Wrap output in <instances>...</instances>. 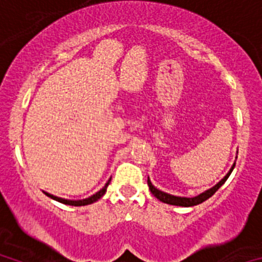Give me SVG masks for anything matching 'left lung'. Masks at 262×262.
Here are the masks:
<instances>
[{
	"label": "left lung",
	"mask_w": 262,
	"mask_h": 262,
	"mask_svg": "<svg viewBox=\"0 0 262 262\" xmlns=\"http://www.w3.org/2000/svg\"><path fill=\"white\" fill-rule=\"evenodd\" d=\"M233 168H235V164L232 165V168H231V170L228 173H227L226 177L222 180L219 184L215 185L214 187H211L210 190L205 191V193L200 194L198 196H194V198H184V196H174V195H170V194H166L164 193V191H160L159 189H156V187L154 186V185L151 184V181L148 180V186H149V190H151V193L154 194L155 196H156L157 200H160L161 202L164 203H168V205H173V206H182V207H190V206H195V205H200V203L205 202L206 200H209L210 196L214 195L215 193H216V190L219 189V187L222 186V185L224 184V182L227 181V178L230 177L231 172L233 170Z\"/></svg>",
	"instance_id": "left-lung-1"
}]
</instances>
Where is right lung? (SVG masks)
I'll return each instance as SVG.
<instances>
[{
	"label": "right lung",
	"mask_w": 262,
	"mask_h": 262,
	"mask_svg": "<svg viewBox=\"0 0 262 262\" xmlns=\"http://www.w3.org/2000/svg\"><path fill=\"white\" fill-rule=\"evenodd\" d=\"M108 184H110V180L107 181V184L103 186V189H101V190L98 191V193H96L94 195L89 196V198H86V200H82V201H68V200H62V198H59V196H55V195H51V194L46 193V195H48L50 198H52V200L57 201V202H61L64 203V205H69V206H86V205H90V203L96 202V201H98L101 196L103 195V194L106 193V189H107Z\"/></svg>",
	"instance_id": "right-lung-1"
}]
</instances>
